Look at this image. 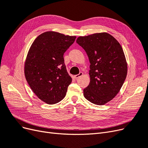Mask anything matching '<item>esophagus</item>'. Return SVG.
<instances>
[{
    "label": "esophagus",
    "instance_id": "obj_1",
    "mask_svg": "<svg viewBox=\"0 0 148 148\" xmlns=\"http://www.w3.org/2000/svg\"><path fill=\"white\" fill-rule=\"evenodd\" d=\"M82 75H83V73H82V72H79V74L75 75V76H74V78H75V79H78V78H79L80 77H82Z\"/></svg>",
    "mask_w": 148,
    "mask_h": 148
}]
</instances>
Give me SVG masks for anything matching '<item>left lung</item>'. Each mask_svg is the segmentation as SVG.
I'll return each mask as SVG.
<instances>
[{"mask_svg":"<svg viewBox=\"0 0 148 148\" xmlns=\"http://www.w3.org/2000/svg\"><path fill=\"white\" fill-rule=\"evenodd\" d=\"M77 42L86 52L90 62V83L83 89L86 99L104 105L117 95L127 75V63L123 49L107 33L79 36Z\"/></svg>","mask_w":148,"mask_h":148,"instance_id":"obj_1","label":"left lung"}]
</instances>
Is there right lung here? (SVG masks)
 <instances>
[{
  "label": "right lung",
  "mask_w": 148,
  "mask_h": 148,
  "mask_svg": "<svg viewBox=\"0 0 148 148\" xmlns=\"http://www.w3.org/2000/svg\"><path fill=\"white\" fill-rule=\"evenodd\" d=\"M76 36L47 31L36 38L25 64L26 81L39 99L54 104L65 97L72 79L64 63V54Z\"/></svg>",
  "instance_id": "right-lung-1"
}]
</instances>
